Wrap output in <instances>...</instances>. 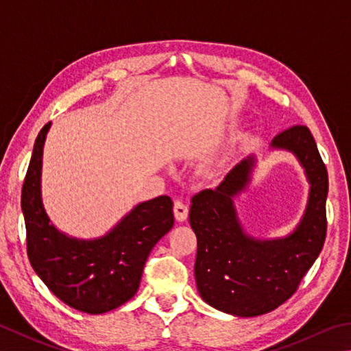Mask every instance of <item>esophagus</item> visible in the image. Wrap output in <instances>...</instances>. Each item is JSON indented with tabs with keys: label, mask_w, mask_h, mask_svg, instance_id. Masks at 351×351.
<instances>
[{
	"label": "esophagus",
	"mask_w": 351,
	"mask_h": 351,
	"mask_svg": "<svg viewBox=\"0 0 351 351\" xmlns=\"http://www.w3.org/2000/svg\"><path fill=\"white\" fill-rule=\"evenodd\" d=\"M173 212H175L176 221H180V222L186 221L187 216H189V207H187V204H184L182 201H175Z\"/></svg>",
	"instance_id": "1"
}]
</instances>
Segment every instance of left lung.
I'll return each mask as SVG.
<instances>
[{"label": "left lung", "instance_id": "obj_1", "mask_svg": "<svg viewBox=\"0 0 351 351\" xmlns=\"http://www.w3.org/2000/svg\"><path fill=\"white\" fill-rule=\"evenodd\" d=\"M271 145L298 156L311 186L304 218L290 237L256 241L242 230L233 196L250 180L253 158L228 171L216 189L192 197L189 219L197 238V290L212 307L234 316L269 313L290 299L319 256L327 234L328 173L308 127L293 125Z\"/></svg>", "mask_w": 351, "mask_h": 351}]
</instances>
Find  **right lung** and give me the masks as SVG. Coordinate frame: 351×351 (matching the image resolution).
Here are the masks:
<instances>
[{"mask_svg": "<svg viewBox=\"0 0 351 351\" xmlns=\"http://www.w3.org/2000/svg\"><path fill=\"white\" fill-rule=\"evenodd\" d=\"M38 133L21 190L27 256L53 295L75 310L99 315L135 295L152 248L173 227L169 196L136 206L104 238H67L50 224L41 201L43 145L50 129Z\"/></svg>", "mask_w": 351, "mask_h": 351, "instance_id": "1", "label": "right lung"}]
</instances>
